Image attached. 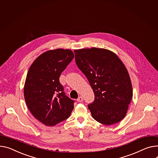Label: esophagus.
<instances>
[{
	"instance_id": "1",
	"label": "esophagus",
	"mask_w": 158,
	"mask_h": 158,
	"mask_svg": "<svg viewBox=\"0 0 158 158\" xmlns=\"http://www.w3.org/2000/svg\"><path fill=\"white\" fill-rule=\"evenodd\" d=\"M77 102H82V101H83V98L82 97H79V98H77Z\"/></svg>"
}]
</instances>
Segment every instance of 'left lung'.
Segmentation results:
<instances>
[{
  "instance_id": "obj_1",
  "label": "left lung",
  "mask_w": 158,
  "mask_h": 158,
  "mask_svg": "<svg viewBox=\"0 0 158 158\" xmlns=\"http://www.w3.org/2000/svg\"><path fill=\"white\" fill-rule=\"evenodd\" d=\"M79 69L87 77L94 94L88 104L93 118L101 124L111 125L127 114L133 97L128 70L114 52L92 48L74 50Z\"/></svg>"
}]
</instances>
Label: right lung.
<instances>
[{"label":"right lung","mask_w":158,"mask_h":158,"mask_svg":"<svg viewBox=\"0 0 158 158\" xmlns=\"http://www.w3.org/2000/svg\"><path fill=\"white\" fill-rule=\"evenodd\" d=\"M74 57L70 49L49 50L31 65L24 86L27 106L34 116L48 127L69 118L74 101L64 91L59 78Z\"/></svg>","instance_id":"add662e5"}]
</instances>
